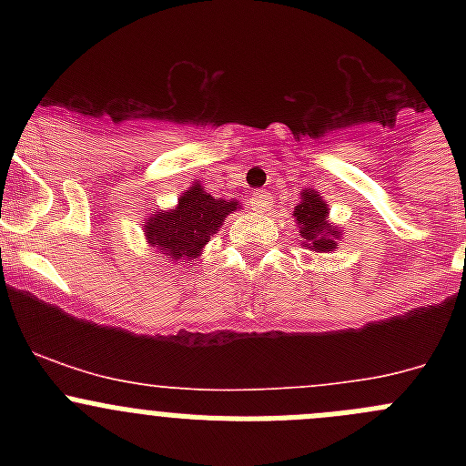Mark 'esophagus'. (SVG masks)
Wrapping results in <instances>:
<instances>
[{"label":"esophagus","mask_w":466,"mask_h":466,"mask_svg":"<svg viewBox=\"0 0 466 466\" xmlns=\"http://www.w3.org/2000/svg\"><path fill=\"white\" fill-rule=\"evenodd\" d=\"M248 203H250L252 211H268V207H270V196L263 194V191H255Z\"/></svg>","instance_id":"1"}]
</instances>
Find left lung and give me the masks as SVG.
I'll return each mask as SVG.
<instances>
[{"instance_id":"8db88e82","label":"left lung","mask_w":466,"mask_h":466,"mask_svg":"<svg viewBox=\"0 0 466 466\" xmlns=\"http://www.w3.org/2000/svg\"><path fill=\"white\" fill-rule=\"evenodd\" d=\"M293 216L299 225L304 248H311L313 252H333L336 238L340 237V229L327 220V203L320 198L318 191H302V203L295 207Z\"/></svg>"}]
</instances>
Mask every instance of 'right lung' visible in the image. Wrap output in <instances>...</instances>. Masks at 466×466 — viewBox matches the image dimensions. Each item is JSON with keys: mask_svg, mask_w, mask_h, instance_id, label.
Instances as JSON below:
<instances>
[{"mask_svg": "<svg viewBox=\"0 0 466 466\" xmlns=\"http://www.w3.org/2000/svg\"><path fill=\"white\" fill-rule=\"evenodd\" d=\"M237 207V200L214 198L196 182L177 198L173 209L155 211L146 220V241L171 261L189 263L203 252L209 237L218 232L223 220Z\"/></svg>", "mask_w": 466, "mask_h": 466, "instance_id": "obj_1", "label": "right lung"}]
</instances>
